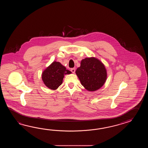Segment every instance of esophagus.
I'll use <instances>...</instances> for the list:
<instances>
[{
    "label": "esophagus",
    "mask_w": 148,
    "mask_h": 148,
    "mask_svg": "<svg viewBox=\"0 0 148 148\" xmlns=\"http://www.w3.org/2000/svg\"><path fill=\"white\" fill-rule=\"evenodd\" d=\"M75 68H72V69H71V71L72 72V73H75Z\"/></svg>",
    "instance_id": "1"
}]
</instances>
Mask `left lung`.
Masks as SVG:
<instances>
[{
    "mask_svg": "<svg viewBox=\"0 0 148 148\" xmlns=\"http://www.w3.org/2000/svg\"><path fill=\"white\" fill-rule=\"evenodd\" d=\"M75 73L82 85L89 91L101 88L107 79V71L104 64L95 57L82 59Z\"/></svg>",
    "mask_w": 148,
    "mask_h": 148,
    "instance_id": "1",
    "label": "left lung"
}]
</instances>
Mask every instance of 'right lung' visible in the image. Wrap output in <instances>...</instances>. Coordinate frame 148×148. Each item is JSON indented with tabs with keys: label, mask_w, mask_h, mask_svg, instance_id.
I'll return each instance as SVG.
<instances>
[{
	"label": "right lung",
	"mask_w": 148,
	"mask_h": 148,
	"mask_svg": "<svg viewBox=\"0 0 148 148\" xmlns=\"http://www.w3.org/2000/svg\"><path fill=\"white\" fill-rule=\"evenodd\" d=\"M70 73L71 72L61 63L54 61L43 71L42 79L47 88L56 90L62 84L64 75Z\"/></svg>",
	"instance_id": "add662e5"
}]
</instances>
